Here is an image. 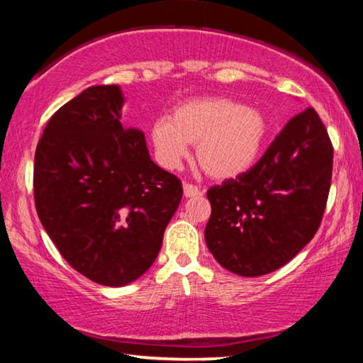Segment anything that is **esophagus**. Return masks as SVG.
I'll return each instance as SVG.
<instances>
[{
  "label": "esophagus",
  "mask_w": 363,
  "mask_h": 363,
  "mask_svg": "<svg viewBox=\"0 0 363 363\" xmlns=\"http://www.w3.org/2000/svg\"><path fill=\"white\" fill-rule=\"evenodd\" d=\"M184 195H186L187 199H192V196L200 195V189L194 186V184L186 182V184H184Z\"/></svg>",
  "instance_id": "34e87169"
}]
</instances>
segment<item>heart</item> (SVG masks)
Segmentation results:
<instances>
[{"instance_id":"b5f03b06","label":"heart","mask_w":363,"mask_h":363,"mask_svg":"<svg viewBox=\"0 0 363 363\" xmlns=\"http://www.w3.org/2000/svg\"><path fill=\"white\" fill-rule=\"evenodd\" d=\"M267 120L259 110L227 97L190 99L171 120L153 123L150 138L160 164L174 169L196 144V162L211 177L229 179L247 171L259 155Z\"/></svg>"}]
</instances>
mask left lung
<instances>
[{
	"label": "left lung",
	"instance_id": "left-lung-1",
	"mask_svg": "<svg viewBox=\"0 0 363 363\" xmlns=\"http://www.w3.org/2000/svg\"><path fill=\"white\" fill-rule=\"evenodd\" d=\"M333 145L312 107L294 115L247 173L206 192L205 240L220 266L259 277L285 266L320 227Z\"/></svg>",
	"mask_w": 363,
	"mask_h": 363
}]
</instances>
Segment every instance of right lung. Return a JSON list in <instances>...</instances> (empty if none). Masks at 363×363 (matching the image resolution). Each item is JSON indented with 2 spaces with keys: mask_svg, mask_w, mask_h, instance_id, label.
Masks as SVG:
<instances>
[{
  "mask_svg": "<svg viewBox=\"0 0 363 363\" xmlns=\"http://www.w3.org/2000/svg\"><path fill=\"white\" fill-rule=\"evenodd\" d=\"M120 86H91L43 131L35 206L59 253L96 284L123 286L157 259L182 184L157 167L144 133L125 128Z\"/></svg>",
  "mask_w": 363,
  "mask_h": 363,
  "instance_id": "obj_1",
  "label": "right lung"
}]
</instances>
